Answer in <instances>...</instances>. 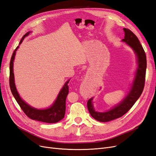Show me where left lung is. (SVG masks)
<instances>
[{
    "label": "left lung",
    "mask_w": 156,
    "mask_h": 156,
    "mask_svg": "<svg viewBox=\"0 0 156 156\" xmlns=\"http://www.w3.org/2000/svg\"><path fill=\"white\" fill-rule=\"evenodd\" d=\"M123 30L125 33V36L122 41L126 43L127 45L133 50L136 56L137 68L129 92L123 100L111 109L105 112L96 111L93 106V98L88 101L87 107L90 114L94 119L101 122L113 120L125 115L139 98L144 87L146 69L145 52L137 37L129 29L124 28Z\"/></svg>",
    "instance_id": "1"
}]
</instances>
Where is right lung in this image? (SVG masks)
Returning a JSON list of instances; mask_svg holds the SVG:
<instances>
[{
    "instance_id": "add662e5",
    "label": "right lung",
    "mask_w": 156,
    "mask_h": 156,
    "mask_svg": "<svg viewBox=\"0 0 156 156\" xmlns=\"http://www.w3.org/2000/svg\"><path fill=\"white\" fill-rule=\"evenodd\" d=\"M30 33V31L28 32L23 36L20 42V45L22 43L23 40L25 38V37L29 36ZM18 48L19 46L14 50L10 63V87L13 97L15 98L23 111L30 119L42 122H46V123H56V122H59L64 119L65 115L66 100V97L69 92V87L68 84L69 80H68L65 83L62 88L59 92L56 100L53 103V105H51L49 108H44V109H38V108L31 107L22 100L16 87L13 68L14 58H15V55Z\"/></svg>"
}]
</instances>
